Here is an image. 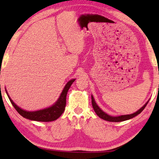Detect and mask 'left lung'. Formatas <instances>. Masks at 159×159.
Segmentation results:
<instances>
[{
  "instance_id": "obj_1",
  "label": "left lung",
  "mask_w": 159,
  "mask_h": 159,
  "mask_svg": "<svg viewBox=\"0 0 159 159\" xmlns=\"http://www.w3.org/2000/svg\"><path fill=\"white\" fill-rule=\"evenodd\" d=\"M91 98H92V106L93 107V109L95 112L96 113V114L98 116L99 118H102V119L107 120V121H110V122H120V121H124V120L130 119V118H133V117L136 116L137 115H138L140 114V113L143 111L145 107H146L147 104H148V101L142 107L141 109H139L138 111H136L134 114H132L130 115H123V116H111L108 114H107L106 113H104L102 110L100 109V108L97 105L96 102H95V99H94L93 95L91 96Z\"/></svg>"
}]
</instances>
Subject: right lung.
<instances>
[{
    "label": "right lung",
    "mask_w": 159,
    "mask_h": 159,
    "mask_svg": "<svg viewBox=\"0 0 159 159\" xmlns=\"http://www.w3.org/2000/svg\"><path fill=\"white\" fill-rule=\"evenodd\" d=\"M75 79H72L66 83V85L64 87V90L61 92L60 98L55 102V104H53L52 107L49 108L39 110L36 111H27L25 110L21 109L20 107H17L13 102L10 98L8 96L9 99L12 106L15 107V109L17 110V111L20 114L21 116L24 118H27L29 120H36V121L41 122H49L53 121L60 116L65 109L66 103V94L69 88L71 87L72 83H74ZM7 93V92H6Z\"/></svg>",
    "instance_id": "right-lung-1"
}]
</instances>
